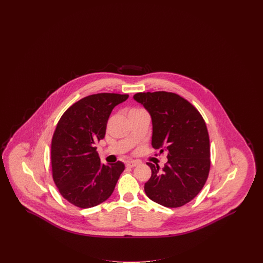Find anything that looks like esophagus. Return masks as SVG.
Masks as SVG:
<instances>
[{
	"mask_svg": "<svg viewBox=\"0 0 263 263\" xmlns=\"http://www.w3.org/2000/svg\"><path fill=\"white\" fill-rule=\"evenodd\" d=\"M138 164H139V162H136V161H129V162L126 163V166H128V167H134V166H137Z\"/></svg>",
	"mask_w": 263,
	"mask_h": 263,
	"instance_id": "esophagus-1",
	"label": "esophagus"
}]
</instances>
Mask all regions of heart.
Instances as JSON below:
<instances>
[{
    "label": "heart",
    "instance_id": "heart-1",
    "mask_svg": "<svg viewBox=\"0 0 263 263\" xmlns=\"http://www.w3.org/2000/svg\"><path fill=\"white\" fill-rule=\"evenodd\" d=\"M133 111H137V110H135V109H133V110H131L130 112H133Z\"/></svg>",
    "mask_w": 263,
    "mask_h": 263
}]
</instances>
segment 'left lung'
I'll return each instance as SVG.
<instances>
[{"label":"left lung","instance_id":"1","mask_svg":"<svg viewBox=\"0 0 263 263\" xmlns=\"http://www.w3.org/2000/svg\"><path fill=\"white\" fill-rule=\"evenodd\" d=\"M133 98L150 113L153 148L167 154L162 171L147 163L152 175L145 192L164 207H181L200 192L208 178L211 162L206 123L189 101L174 92H138Z\"/></svg>","mask_w":263,"mask_h":263}]
</instances>
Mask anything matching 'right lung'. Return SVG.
Returning <instances> with one entry per match:
<instances>
[{"mask_svg":"<svg viewBox=\"0 0 263 263\" xmlns=\"http://www.w3.org/2000/svg\"><path fill=\"white\" fill-rule=\"evenodd\" d=\"M128 95L102 92L70 106L59 120L51 143L52 176L63 197L80 208L108 199L120 175L122 162L102 164L96 144L105 136L113 108Z\"/></svg>","mask_w":263,"mask_h":263,"instance_id":"1","label":"right lung"}]
</instances>
